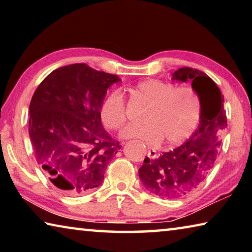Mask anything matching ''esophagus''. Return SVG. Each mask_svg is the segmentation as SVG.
I'll return each mask as SVG.
<instances>
[{
	"label": "esophagus",
	"instance_id": "1",
	"mask_svg": "<svg viewBox=\"0 0 252 252\" xmlns=\"http://www.w3.org/2000/svg\"><path fill=\"white\" fill-rule=\"evenodd\" d=\"M148 157L150 158V159H157V158H158V153H157V151L155 150V149H149Z\"/></svg>",
	"mask_w": 252,
	"mask_h": 252
}]
</instances>
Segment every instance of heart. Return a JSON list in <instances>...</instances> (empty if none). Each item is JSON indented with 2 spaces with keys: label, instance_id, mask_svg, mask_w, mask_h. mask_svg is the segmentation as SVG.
I'll list each match as a JSON object with an SVG mask.
<instances>
[{
  "label": "heart",
  "instance_id": "obj_1",
  "mask_svg": "<svg viewBox=\"0 0 252 252\" xmlns=\"http://www.w3.org/2000/svg\"><path fill=\"white\" fill-rule=\"evenodd\" d=\"M135 91L151 103L144 117L146 125H129L121 132L123 139H140L149 146L162 141L167 147L181 144L193 133L201 117L199 97L190 88H177L160 80L147 79ZM101 119L111 130H119L126 121V103L120 91H112L101 105Z\"/></svg>",
  "mask_w": 252,
  "mask_h": 252
}]
</instances>
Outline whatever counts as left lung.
<instances>
[{
  "label": "left lung",
  "mask_w": 252,
  "mask_h": 252,
  "mask_svg": "<svg viewBox=\"0 0 252 252\" xmlns=\"http://www.w3.org/2000/svg\"><path fill=\"white\" fill-rule=\"evenodd\" d=\"M172 80L191 82L201 105V117L189 140L157 159L147 157L139 169L143 187L165 199L181 198L201 185L213 168L227 127L223 95L212 79L202 71L186 66L174 72Z\"/></svg>",
  "instance_id": "obj_1"
}]
</instances>
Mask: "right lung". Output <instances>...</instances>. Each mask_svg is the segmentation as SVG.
Masks as SVG:
<instances>
[{
	"label": "right lung",
	"instance_id": "add662e5",
	"mask_svg": "<svg viewBox=\"0 0 252 252\" xmlns=\"http://www.w3.org/2000/svg\"><path fill=\"white\" fill-rule=\"evenodd\" d=\"M118 75L84 63L65 65L46 76L30 103L29 135L37 164L66 194L99 187L121 146L101 123V105Z\"/></svg>",
	"mask_w": 252,
	"mask_h": 252
}]
</instances>
